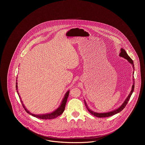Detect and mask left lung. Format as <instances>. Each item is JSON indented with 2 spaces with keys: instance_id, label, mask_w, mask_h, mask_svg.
I'll use <instances>...</instances> for the list:
<instances>
[{
  "instance_id": "1",
  "label": "left lung",
  "mask_w": 145,
  "mask_h": 145,
  "mask_svg": "<svg viewBox=\"0 0 145 145\" xmlns=\"http://www.w3.org/2000/svg\"><path fill=\"white\" fill-rule=\"evenodd\" d=\"M120 56L121 57H123L125 59L127 60V61H128V62H129V63H131L132 64V66H133V70H134L135 67H134L133 61V60L130 58V57L128 55V54H127V52H125V51L124 50L123 48H121V52H120ZM133 72H134V71H133ZM133 83L132 87V89H131V91L129 94L128 95V97H127V98L125 99V100L124 101L123 103L121 105V106H120L118 108H117V109H115V110H113V111L109 112L102 113H97V112H93V110H91V109H90L88 108V105H87V104H86V103L85 101H84V102H85V104L86 108H87V109H88V110L89 111V112L90 113H91L92 115H93V116H95V117H97L102 118V117H110V116H113V115H114V114H117V113H120V112H121V111L124 109V108H125V106H126L127 104L128 103V102L129 101V99H130V98H131V96L132 93L133 92L134 88H135V79H133Z\"/></svg>"
}]
</instances>
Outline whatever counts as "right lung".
<instances>
[{"label":"right lung","instance_id":"add662e5","mask_svg":"<svg viewBox=\"0 0 145 145\" xmlns=\"http://www.w3.org/2000/svg\"><path fill=\"white\" fill-rule=\"evenodd\" d=\"M16 81H17V80H16ZM17 89H18V85H17V82H16V90H17V92L18 94L19 95V93H18V90H17ZM69 92H70L69 90H68V91L66 93V94H65V96H64V97H63V99H62L61 103V105H60V106H59L57 109H56L55 111H54L53 112H52V113H48V114H39V115L32 114V113H31V112H29L25 108V107L24 106V104L22 103V101L21 100V103L22 104V105H23V108H24L25 112H26L27 113L29 114L30 115H32V116H33V117H35L38 118L42 119V120L54 119V118H56L57 117L60 116V115L62 114V113L63 112V111H64V110H65V105H66V104L67 99L68 96H69ZM19 97H20V99H21V98H20V95H19Z\"/></svg>","mask_w":145,"mask_h":145}]
</instances>
